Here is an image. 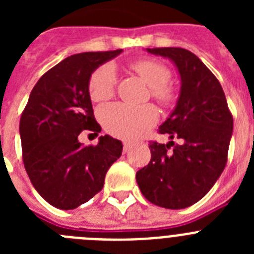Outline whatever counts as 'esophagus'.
<instances>
[{
	"instance_id": "34e87169",
	"label": "esophagus",
	"mask_w": 254,
	"mask_h": 254,
	"mask_svg": "<svg viewBox=\"0 0 254 254\" xmlns=\"http://www.w3.org/2000/svg\"><path fill=\"white\" fill-rule=\"evenodd\" d=\"M129 149H131V143L125 141V142H123V152H127Z\"/></svg>"
}]
</instances>
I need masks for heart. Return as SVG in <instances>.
<instances>
[{"mask_svg": "<svg viewBox=\"0 0 254 254\" xmlns=\"http://www.w3.org/2000/svg\"><path fill=\"white\" fill-rule=\"evenodd\" d=\"M131 68L150 86V94L159 104L169 107L177 99L176 86L169 81V67L152 58L134 61ZM117 87V72L113 64H104L95 69L89 81V94L94 102L109 99ZM104 128L121 138H136L158 121V111L152 104L131 105L114 103L99 112Z\"/></svg>", "mask_w": 254, "mask_h": 254, "instance_id": "heart-1", "label": "heart"}]
</instances>
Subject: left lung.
<instances>
[{
  "mask_svg": "<svg viewBox=\"0 0 254 254\" xmlns=\"http://www.w3.org/2000/svg\"><path fill=\"white\" fill-rule=\"evenodd\" d=\"M147 52L172 60L181 75L177 107L159 133L182 142L150 143L151 159L136 173V181L147 201L178 210L199 201L221 176L228 161L233 116L219 80L196 55L174 47Z\"/></svg>",
  "mask_w": 254,
  "mask_h": 254,
  "instance_id": "left-lung-1",
  "label": "left lung"
}]
</instances>
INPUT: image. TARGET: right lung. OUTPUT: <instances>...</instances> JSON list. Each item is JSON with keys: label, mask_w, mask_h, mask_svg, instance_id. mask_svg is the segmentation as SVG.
I'll return each mask as SVG.
<instances>
[{"label": "right lung", "mask_w": 254, "mask_h": 254, "mask_svg": "<svg viewBox=\"0 0 254 254\" xmlns=\"http://www.w3.org/2000/svg\"><path fill=\"white\" fill-rule=\"evenodd\" d=\"M122 49L69 56L38 80L20 118L22 161L38 193L55 207L72 210L93 198L122 155V142L100 136L84 146V129L98 136L89 81L100 64ZM91 133V134H93Z\"/></svg>", "instance_id": "obj_1"}]
</instances>
